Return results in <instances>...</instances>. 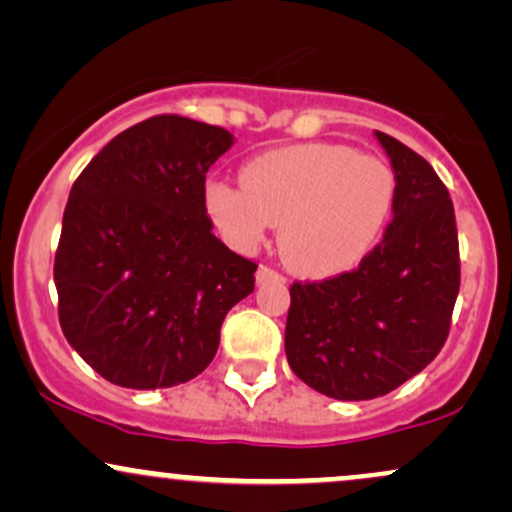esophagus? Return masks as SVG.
Masks as SVG:
<instances>
[{"label": "esophagus", "mask_w": 512, "mask_h": 512, "mask_svg": "<svg viewBox=\"0 0 512 512\" xmlns=\"http://www.w3.org/2000/svg\"><path fill=\"white\" fill-rule=\"evenodd\" d=\"M255 279H257V284H264V281H284V276H281L279 272H274L272 267H262L257 269V274H255Z\"/></svg>", "instance_id": "34e87169"}]
</instances>
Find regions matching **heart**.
<instances>
[{
  "mask_svg": "<svg viewBox=\"0 0 512 512\" xmlns=\"http://www.w3.org/2000/svg\"><path fill=\"white\" fill-rule=\"evenodd\" d=\"M240 185L209 182L204 207L236 250H252L279 223L281 260L296 274L349 272L380 243L395 211L390 163L354 146L310 142L250 158Z\"/></svg>",
  "mask_w": 512,
  "mask_h": 512,
  "instance_id": "b5f03b06",
  "label": "heart"
}]
</instances>
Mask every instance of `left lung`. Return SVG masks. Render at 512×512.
<instances>
[{
	"mask_svg": "<svg viewBox=\"0 0 512 512\" xmlns=\"http://www.w3.org/2000/svg\"><path fill=\"white\" fill-rule=\"evenodd\" d=\"M397 180L383 243L354 272L293 284L286 358L320 395L361 402L421 373L450 332L460 291L452 199L436 170L409 146L375 132Z\"/></svg>",
	"mask_w": 512,
	"mask_h": 512,
	"instance_id": "8db88e82",
	"label": "left lung"
}]
</instances>
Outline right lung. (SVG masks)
<instances>
[{
	"mask_svg": "<svg viewBox=\"0 0 512 512\" xmlns=\"http://www.w3.org/2000/svg\"><path fill=\"white\" fill-rule=\"evenodd\" d=\"M223 127L156 115L117 134L69 192L55 255L60 325L113 385L197 378L257 264L211 233L204 180L231 149Z\"/></svg>",
	"mask_w": 512,
	"mask_h": 512,
	"instance_id": "obj_1",
	"label": "right lung"
}]
</instances>
